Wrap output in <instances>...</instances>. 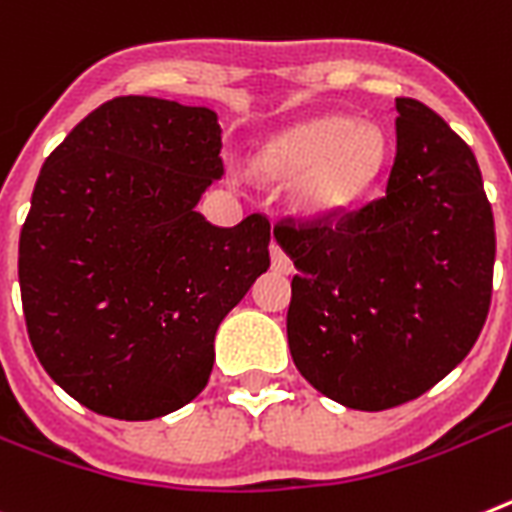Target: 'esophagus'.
Returning <instances> with one entry per match:
<instances>
[{"label":"esophagus","mask_w":512,"mask_h":512,"mask_svg":"<svg viewBox=\"0 0 512 512\" xmlns=\"http://www.w3.org/2000/svg\"><path fill=\"white\" fill-rule=\"evenodd\" d=\"M270 260H273V270H278V273H291V268H294L289 255H286L276 242L270 244Z\"/></svg>","instance_id":"obj_1"}]
</instances>
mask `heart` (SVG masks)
<instances>
[{
  "mask_svg": "<svg viewBox=\"0 0 512 512\" xmlns=\"http://www.w3.org/2000/svg\"><path fill=\"white\" fill-rule=\"evenodd\" d=\"M385 161V132L338 114L270 135L252 156L255 169L270 182L296 179V208L312 216L341 213L359 203L380 179Z\"/></svg>",
  "mask_w": 512,
  "mask_h": 512,
  "instance_id": "1",
  "label": "heart"
}]
</instances>
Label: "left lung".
<instances>
[{
	"label": "left lung",
	"instance_id": "8db88e82",
	"mask_svg": "<svg viewBox=\"0 0 512 512\" xmlns=\"http://www.w3.org/2000/svg\"><path fill=\"white\" fill-rule=\"evenodd\" d=\"M395 111L385 195L273 231L299 270L286 317L296 369L359 411L414 401L453 372L492 299L495 218L476 156L422 101L395 98Z\"/></svg>",
	"mask_w": 512,
	"mask_h": 512
}]
</instances>
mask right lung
<instances>
[{
  "instance_id": "obj_1",
  "label": "right lung",
  "mask_w": 512,
  "mask_h": 512,
  "mask_svg": "<svg viewBox=\"0 0 512 512\" xmlns=\"http://www.w3.org/2000/svg\"><path fill=\"white\" fill-rule=\"evenodd\" d=\"M216 111L153 96L101 103L38 174L20 296L38 362L85 409L145 422L208 385L221 320L270 268L260 213H197L223 176Z\"/></svg>"
}]
</instances>
